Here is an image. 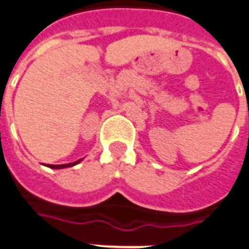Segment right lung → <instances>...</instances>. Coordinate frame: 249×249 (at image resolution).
Wrapping results in <instances>:
<instances>
[{"instance_id": "obj_1", "label": "right lung", "mask_w": 249, "mask_h": 249, "mask_svg": "<svg viewBox=\"0 0 249 249\" xmlns=\"http://www.w3.org/2000/svg\"><path fill=\"white\" fill-rule=\"evenodd\" d=\"M83 159H79L76 160V161H73V163H69V164H59V165H52V164H47V166L48 168H52V169H62V168H69V166H73L76 165V164H79L80 161H81Z\"/></svg>"}]
</instances>
